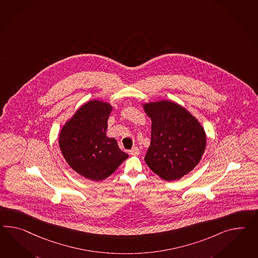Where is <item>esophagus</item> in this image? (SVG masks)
<instances>
[{
    "label": "esophagus",
    "instance_id": "esophagus-1",
    "mask_svg": "<svg viewBox=\"0 0 258 258\" xmlns=\"http://www.w3.org/2000/svg\"><path fill=\"white\" fill-rule=\"evenodd\" d=\"M129 153L131 155H134V156H138V155H139V153H140V150H139L138 147H134L132 150L129 151Z\"/></svg>",
    "mask_w": 258,
    "mask_h": 258
}]
</instances>
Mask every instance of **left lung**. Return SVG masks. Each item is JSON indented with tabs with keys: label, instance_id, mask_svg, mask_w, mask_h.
<instances>
[{
	"label": "left lung",
	"instance_id": "left-lung-1",
	"mask_svg": "<svg viewBox=\"0 0 258 258\" xmlns=\"http://www.w3.org/2000/svg\"><path fill=\"white\" fill-rule=\"evenodd\" d=\"M152 119V140L146 153L148 166L166 181L191 171L205 152L204 128L183 106L162 100L143 104Z\"/></svg>",
	"mask_w": 258,
	"mask_h": 258
}]
</instances>
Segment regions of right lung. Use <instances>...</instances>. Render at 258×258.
Wrapping results in <instances>:
<instances>
[{
	"mask_svg": "<svg viewBox=\"0 0 258 258\" xmlns=\"http://www.w3.org/2000/svg\"><path fill=\"white\" fill-rule=\"evenodd\" d=\"M112 106L91 100L80 106L59 134V149L67 164L84 178L100 181L128 158L116 139L106 136Z\"/></svg>",
	"mask_w": 258,
	"mask_h": 258,
	"instance_id": "right-lung-1",
	"label": "right lung"
}]
</instances>
